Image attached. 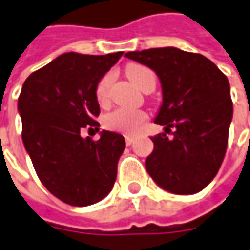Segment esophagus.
I'll return each mask as SVG.
<instances>
[{"label": "esophagus", "mask_w": 250, "mask_h": 250, "mask_svg": "<svg viewBox=\"0 0 250 250\" xmlns=\"http://www.w3.org/2000/svg\"><path fill=\"white\" fill-rule=\"evenodd\" d=\"M133 143H134V138H133V137L125 136V144H127V146H131Z\"/></svg>", "instance_id": "34e87169"}]
</instances>
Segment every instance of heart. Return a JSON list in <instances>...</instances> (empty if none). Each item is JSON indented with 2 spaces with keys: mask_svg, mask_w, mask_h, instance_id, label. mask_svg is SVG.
I'll list each match as a JSON object with an SVG mask.
<instances>
[{
  "mask_svg": "<svg viewBox=\"0 0 250 250\" xmlns=\"http://www.w3.org/2000/svg\"><path fill=\"white\" fill-rule=\"evenodd\" d=\"M125 74L130 78V81L140 89H143L148 82H155V74L144 65H137V64L130 65L125 71ZM110 83H112V75L107 74L99 81L96 86V99L101 104H106L109 101ZM146 119V116L144 112L119 107V109H114L113 112L104 114V125L114 131H120L125 134H136L143 127Z\"/></svg>",
  "mask_w": 250,
  "mask_h": 250,
  "instance_id": "1",
  "label": "heart"
}]
</instances>
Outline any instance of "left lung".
<instances>
[{
	"label": "left lung",
	"instance_id": "1",
	"mask_svg": "<svg viewBox=\"0 0 250 250\" xmlns=\"http://www.w3.org/2000/svg\"><path fill=\"white\" fill-rule=\"evenodd\" d=\"M125 57L154 71L162 88L154 122L165 133L151 137L146 172L169 193H199L217 175L227 151L232 120L228 78L207 57L178 47L128 51ZM170 129L174 137L168 139Z\"/></svg>",
	"mask_w": 250,
	"mask_h": 250
}]
</instances>
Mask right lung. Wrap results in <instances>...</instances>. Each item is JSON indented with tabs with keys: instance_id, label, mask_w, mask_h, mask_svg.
<instances>
[{
	"instance_id": "1",
	"label": "right lung",
	"mask_w": 250,
	"mask_h": 250,
	"mask_svg": "<svg viewBox=\"0 0 250 250\" xmlns=\"http://www.w3.org/2000/svg\"><path fill=\"white\" fill-rule=\"evenodd\" d=\"M122 56L64 53L30 74L19 95L25 149L43 186L70 206L95 204L113 189L125 137L102 130L93 141L81 131H99L96 86Z\"/></svg>"
}]
</instances>
